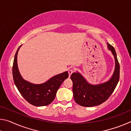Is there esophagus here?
I'll list each match as a JSON object with an SVG mask.
<instances>
[{
    "mask_svg": "<svg viewBox=\"0 0 131 131\" xmlns=\"http://www.w3.org/2000/svg\"><path fill=\"white\" fill-rule=\"evenodd\" d=\"M74 70L73 69H69L68 70V73H69V77H70L71 74H72L73 73Z\"/></svg>",
    "mask_w": 131,
    "mask_h": 131,
    "instance_id": "34e87169",
    "label": "esophagus"
}]
</instances>
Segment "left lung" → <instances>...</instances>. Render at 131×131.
Masks as SVG:
<instances>
[{
  "instance_id": "left-lung-1",
  "label": "left lung",
  "mask_w": 131,
  "mask_h": 131,
  "mask_svg": "<svg viewBox=\"0 0 131 131\" xmlns=\"http://www.w3.org/2000/svg\"><path fill=\"white\" fill-rule=\"evenodd\" d=\"M115 59V69L110 80L105 83L93 85L88 83L82 75L73 73L70 78L73 81V92L74 101L84 107H92L101 105L110 97L116 88L119 79V65L114 47L107 43Z\"/></svg>"
}]
</instances>
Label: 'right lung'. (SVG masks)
Returning <instances> with one entry per match:
<instances>
[{
    "label": "right lung",
    "mask_w": 131,
    "mask_h": 131,
    "mask_svg": "<svg viewBox=\"0 0 131 131\" xmlns=\"http://www.w3.org/2000/svg\"><path fill=\"white\" fill-rule=\"evenodd\" d=\"M21 45L15 53L13 66V76L15 85L25 100L35 106L50 105L54 101L58 90L69 76L66 71L51 77L45 83L35 84L27 81L22 77L17 65V55Z\"/></svg>",
    "instance_id": "add662e5"
}]
</instances>
